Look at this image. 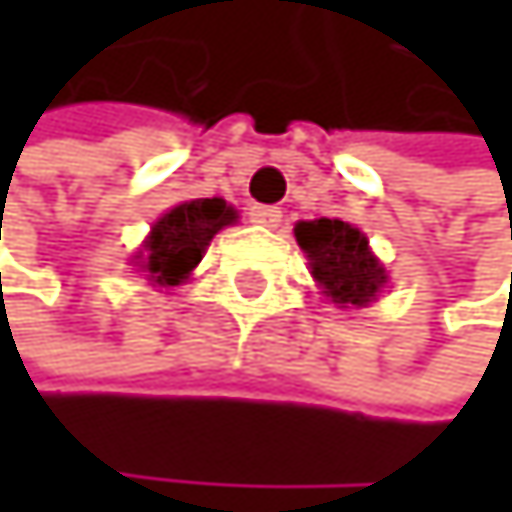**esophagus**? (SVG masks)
<instances>
[{"label": "esophagus", "mask_w": 512, "mask_h": 512, "mask_svg": "<svg viewBox=\"0 0 512 512\" xmlns=\"http://www.w3.org/2000/svg\"><path fill=\"white\" fill-rule=\"evenodd\" d=\"M248 218H251V224H261V227H279L282 211L276 205H251Z\"/></svg>", "instance_id": "esophagus-1"}]
</instances>
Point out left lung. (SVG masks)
I'll return each mask as SVG.
<instances>
[{"instance_id":"1","label":"left lung","mask_w":512,"mask_h":512,"mask_svg":"<svg viewBox=\"0 0 512 512\" xmlns=\"http://www.w3.org/2000/svg\"><path fill=\"white\" fill-rule=\"evenodd\" d=\"M294 239L304 248L310 273L331 304L368 307L378 301L381 288L387 285V270L371 254L362 230L338 218H319L301 221L294 227Z\"/></svg>"}]
</instances>
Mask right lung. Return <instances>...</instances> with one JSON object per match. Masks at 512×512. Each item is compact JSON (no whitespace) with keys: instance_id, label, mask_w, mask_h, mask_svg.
Returning a JSON list of instances; mask_svg holds the SVG:
<instances>
[{"instance_id":"1","label":"right lung","mask_w":512,"mask_h":512,"mask_svg":"<svg viewBox=\"0 0 512 512\" xmlns=\"http://www.w3.org/2000/svg\"><path fill=\"white\" fill-rule=\"evenodd\" d=\"M236 221L239 211L218 196L181 202L153 224L144 248L134 254V264L159 288L181 285L202 261L214 233H221Z\"/></svg>"}]
</instances>
